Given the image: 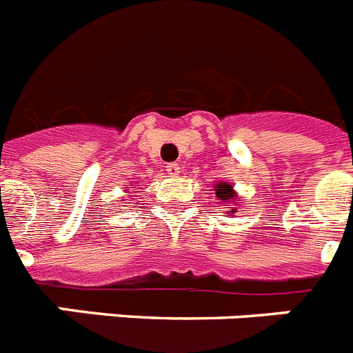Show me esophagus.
<instances>
[{
	"mask_svg": "<svg viewBox=\"0 0 353 353\" xmlns=\"http://www.w3.org/2000/svg\"><path fill=\"white\" fill-rule=\"evenodd\" d=\"M166 171H168V174H170V176H179L180 166H179V164H168Z\"/></svg>",
	"mask_w": 353,
	"mask_h": 353,
	"instance_id": "1",
	"label": "esophagus"
}]
</instances>
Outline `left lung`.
I'll return each mask as SVG.
<instances>
[{"label": "left lung", "instance_id": "left-lung-1", "mask_svg": "<svg viewBox=\"0 0 353 353\" xmlns=\"http://www.w3.org/2000/svg\"><path fill=\"white\" fill-rule=\"evenodd\" d=\"M214 198L223 205L226 214H235L239 205L244 203L235 192V189H233V183L223 182V180L214 183Z\"/></svg>", "mask_w": 353, "mask_h": 353}]
</instances>
